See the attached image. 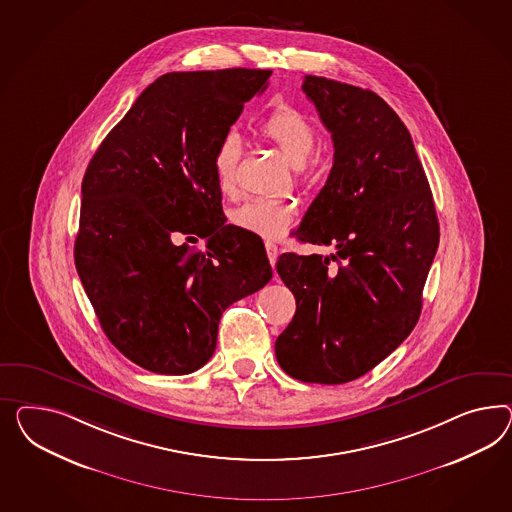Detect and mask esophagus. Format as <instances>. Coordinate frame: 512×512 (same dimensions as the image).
<instances>
[{
    "mask_svg": "<svg viewBox=\"0 0 512 512\" xmlns=\"http://www.w3.org/2000/svg\"><path fill=\"white\" fill-rule=\"evenodd\" d=\"M264 248H266V253H268L270 264L274 266V264H276L277 257H279V248H277L274 242H266V244H264Z\"/></svg>",
    "mask_w": 512,
    "mask_h": 512,
    "instance_id": "1",
    "label": "esophagus"
}]
</instances>
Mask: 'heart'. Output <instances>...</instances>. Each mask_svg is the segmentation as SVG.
Returning a JSON list of instances; mask_svg holds the SVG:
<instances>
[{
  "instance_id": "1",
  "label": "heart",
  "mask_w": 512,
  "mask_h": 512,
  "mask_svg": "<svg viewBox=\"0 0 512 512\" xmlns=\"http://www.w3.org/2000/svg\"><path fill=\"white\" fill-rule=\"evenodd\" d=\"M261 138L277 147L281 154L300 171L317 149L318 130L313 121L289 104L277 106L259 125ZM242 143L235 132L225 134L212 154L214 179L221 195L233 197L238 190V160ZM294 220V208L283 201L253 199L231 212V223L253 235L277 238L283 235Z\"/></svg>"
}]
</instances>
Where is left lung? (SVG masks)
<instances>
[{
  "instance_id": "8db88e82",
  "label": "left lung",
  "mask_w": 512,
  "mask_h": 512,
  "mask_svg": "<svg viewBox=\"0 0 512 512\" xmlns=\"http://www.w3.org/2000/svg\"><path fill=\"white\" fill-rule=\"evenodd\" d=\"M302 89L335 152L296 235L337 253L277 259L296 313L277 337L276 358L296 380L345 384L414 330L440 225L410 132L382 98L320 76H305Z\"/></svg>"
}]
</instances>
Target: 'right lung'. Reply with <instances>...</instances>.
<instances>
[{
    "instance_id": "obj_1",
    "label": "right lung",
    "mask_w": 512,
    "mask_h": 512,
    "mask_svg": "<svg viewBox=\"0 0 512 512\" xmlns=\"http://www.w3.org/2000/svg\"><path fill=\"white\" fill-rule=\"evenodd\" d=\"M270 74L167 72L85 171L76 270L111 345L151 373L203 367L221 313L272 279L263 240L225 225L212 169L218 141ZM197 237L207 250L189 246Z\"/></svg>"
}]
</instances>
